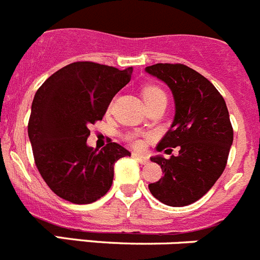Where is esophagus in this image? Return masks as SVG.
I'll return each mask as SVG.
<instances>
[{
    "label": "esophagus",
    "mask_w": 260,
    "mask_h": 260,
    "mask_svg": "<svg viewBox=\"0 0 260 260\" xmlns=\"http://www.w3.org/2000/svg\"><path fill=\"white\" fill-rule=\"evenodd\" d=\"M133 157H134L135 159H138L142 165H147L149 161V158L147 156H144V154H139V153H134L133 154Z\"/></svg>",
    "instance_id": "obj_1"
}]
</instances>
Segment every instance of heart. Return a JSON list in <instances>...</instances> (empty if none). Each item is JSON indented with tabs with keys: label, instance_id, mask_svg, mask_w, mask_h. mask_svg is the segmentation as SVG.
Returning a JSON list of instances; mask_svg holds the SVG:
<instances>
[{
	"label": "heart",
	"instance_id": "b5f03b06",
	"mask_svg": "<svg viewBox=\"0 0 260 260\" xmlns=\"http://www.w3.org/2000/svg\"><path fill=\"white\" fill-rule=\"evenodd\" d=\"M161 95H165V94H164L162 90L158 89V87L148 86L143 90V99H144V103H146V102L152 101V99H154V98H157V96H161ZM128 140H130V142L133 143V146L137 147V148H140V147L143 146L142 140H139V139H135V138L130 137L128 138Z\"/></svg>",
	"mask_w": 260,
	"mask_h": 260
}]
</instances>
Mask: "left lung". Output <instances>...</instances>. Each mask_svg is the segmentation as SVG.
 Listing matches in <instances>:
<instances>
[{"label": "left lung", "instance_id": "obj_1", "mask_svg": "<svg viewBox=\"0 0 260 260\" xmlns=\"http://www.w3.org/2000/svg\"><path fill=\"white\" fill-rule=\"evenodd\" d=\"M146 72L164 81L175 101V117L157 151L179 148L170 158L151 157L164 177L148 188L162 204L187 206L208 193L227 165L233 142L227 104L208 78L184 64L157 63Z\"/></svg>", "mask_w": 260, "mask_h": 260}]
</instances>
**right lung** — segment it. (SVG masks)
Segmentation results:
<instances>
[{
	"label": "right lung",
	"mask_w": 260,
	"mask_h": 260,
	"mask_svg": "<svg viewBox=\"0 0 260 260\" xmlns=\"http://www.w3.org/2000/svg\"><path fill=\"white\" fill-rule=\"evenodd\" d=\"M133 67L120 71L76 61L50 76L32 103L28 137L42 179L73 204H91L113 182V165L130 152L109 142L103 149L86 144L87 126L101 121L113 96L130 82Z\"/></svg>",
	"instance_id": "obj_1"
}]
</instances>
